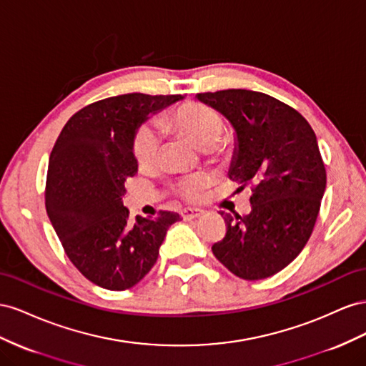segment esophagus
<instances>
[{"label": "esophagus", "mask_w": 366, "mask_h": 366, "mask_svg": "<svg viewBox=\"0 0 366 366\" xmlns=\"http://www.w3.org/2000/svg\"><path fill=\"white\" fill-rule=\"evenodd\" d=\"M182 217L187 219V221H192V219H197V217H202L204 216V210L201 208H184L181 212Z\"/></svg>", "instance_id": "esophagus-1"}]
</instances>
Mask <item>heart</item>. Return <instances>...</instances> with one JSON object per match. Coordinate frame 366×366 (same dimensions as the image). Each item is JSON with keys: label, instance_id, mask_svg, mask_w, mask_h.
I'll list each match as a JSON object with an SVG mask.
<instances>
[{"label": "heart", "instance_id": "b5f03b06", "mask_svg": "<svg viewBox=\"0 0 366 366\" xmlns=\"http://www.w3.org/2000/svg\"><path fill=\"white\" fill-rule=\"evenodd\" d=\"M161 127L181 137L193 147L208 156H219L225 150V142L221 139L224 121L217 110L201 102H187L170 114L159 118ZM161 133L152 124H144L137 132L133 141L134 158L141 167H153L158 162L161 153ZM210 182L208 176H193L176 187V192L189 201H199L205 187Z\"/></svg>", "mask_w": 366, "mask_h": 366}]
</instances>
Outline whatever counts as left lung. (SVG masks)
Wrapping results in <instances>:
<instances>
[{
  "label": "left lung",
  "mask_w": 366,
  "mask_h": 366,
  "mask_svg": "<svg viewBox=\"0 0 366 366\" xmlns=\"http://www.w3.org/2000/svg\"><path fill=\"white\" fill-rule=\"evenodd\" d=\"M196 98L234 130L228 177L253 185L252 212L221 213L227 233L213 254L241 279L273 276L304 249L319 214L327 172L316 134L299 112L265 93L229 89Z\"/></svg>",
  "instance_id": "left-lung-1"
}]
</instances>
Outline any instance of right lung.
Here are the masks:
<instances>
[{
	"label": "right lung",
	"mask_w": 366,
	"mask_h": 366,
	"mask_svg": "<svg viewBox=\"0 0 366 366\" xmlns=\"http://www.w3.org/2000/svg\"><path fill=\"white\" fill-rule=\"evenodd\" d=\"M181 95L113 97L67 121L50 153L46 210L66 254L90 282L112 291L137 285L156 264L179 213L129 219L125 182L138 173L133 141L150 114Z\"/></svg>",
	"instance_id": "add662e5"
}]
</instances>
